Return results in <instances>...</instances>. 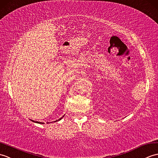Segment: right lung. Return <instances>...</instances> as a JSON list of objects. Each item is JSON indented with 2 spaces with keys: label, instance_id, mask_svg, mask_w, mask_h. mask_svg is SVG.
<instances>
[{
  "label": "right lung",
  "instance_id": "right-lung-1",
  "mask_svg": "<svg viewBox=\"0 0 158 158\" xmlns=\"http://www.w3.org/2000/svg\"><path fill=\"white\" fill-rule=\"evenodd\" d=\"M64 116H63V117H61V118H59V120H56V121H55V122H57V121H59V120H61V119L63 118H64ZM31 121H32V122H35V123H38V124H43L44 123H43V122H37V121H34V120H31Z\"/></svg>",
  "mask_w": 158,
  "mask_h": 158
}]
</instances>
